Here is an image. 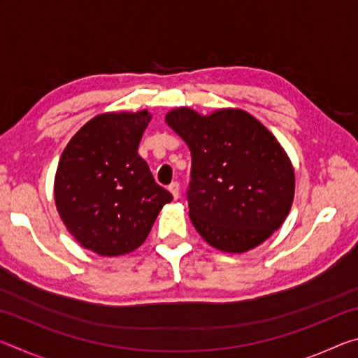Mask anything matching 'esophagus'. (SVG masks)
Here are the masks:
<instances>
[{"label": "esophagus", "mask_w": 358, "mask_h": 358, "mask_svg": "<svg viewBox=\"0 0 358 358\" xmlns=\"http://www.w3.org/2000/svg\"><path fill=\"white\" fill-rule=\"evenodd\" d=\"M169 191L172 192L173 199H178L180 197V185L177 183V181H173V183L169 185Z\"/></svg>", "instance_id": "1"}]
</instances>
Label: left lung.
Here are the masks:
<instances>
[{"mask_svg": "<svg viewBox=\"0 0 358 358\" xmlns=\"http://www.w3.org/2000/svg\"><path fill=\"white\" fill-rule=\"evenodd\" d=\"M166 121L191 150L186 199L205 241L245 252L280 229L294 201V169L260 121L237 108L202 117L187 107Z\"/></svg>", "mask_w": 358, "mask_h": 358, "instance_id": "left-lung-1", "label": "left lung"}]
</instances>
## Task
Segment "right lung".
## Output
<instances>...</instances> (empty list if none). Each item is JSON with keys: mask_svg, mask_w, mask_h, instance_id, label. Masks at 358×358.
<instances>
[{"mask_svg": "<svg viewBox=\"0 0 358 358\" xmlns=\"http://www.w3.org/2000/svg\"><path fill=\"white\" fill-rule=\"evenodd\" d=\"M147 110L104 113L71 138L58 162L55 202L69 232L101 256L134 251L172 194L137 153Z\"/></svg>", "mask_w": 358, "mask_h": 358, "instance_id": "obj_1", "label": "right lung"}]
</instances>
